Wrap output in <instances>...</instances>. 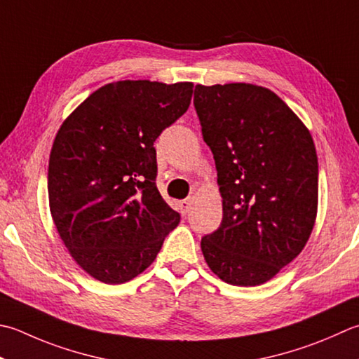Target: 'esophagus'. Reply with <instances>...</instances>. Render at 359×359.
I'll return each mask as SVG.
<instances>
[{
	"mask_svg": "<svg viewBox=\"0 0 359 359\" xmlns=\"http://www.w3.org/2000/svg\"><path fill=\"white\" fill-rule=\"evenodd\" d=\"M193 205V201L191 199H185V201H180L179 202V207H180V213L182 215H187L189 210H191Z\"/></svg>",
	"mask_w": 359,
	"mask_h": 359,
	"instance_id": "34e87169",
	"label": "esophagus"
}]
</instances>
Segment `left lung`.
<instances>
[{"mask_svg": "<svg viewBox=\"0 0 359 359\" xmlns=\"http://www.w3.org/2000/svg\"><path fill=\"white\" fill-rule=\"evenodd\" d=\"M194 107L222 198L221 226L201 241L203 258L222 282L263 285L310 240L319 198L313 137L283 100L255 83H198Z\"/></svg>", "mask_w": 359, "mask_h": 359, "instance_id": "8db88e82", "label": "left lung"}]
</instances>
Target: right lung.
Segmentation results:
<instances>
[{
	"label": "right lung",
	"mask_w": 359,
	"mask_h": 359,
	"mask_svg": "<svg viewBox=\"0 0 359 359\" xmlns=\"http://www.w3.org/2000/svg\"><path fill=\"white\" fill-rule=\"evenodd\" d=\"M193 82L118 81L93 91L55 133L48 198L69 255L90 277L126 283L149 268L180 215L156 185L154 142L189 107Z\"/></svg>",
	"instance_id": "add662e5"
}]
</instances>
